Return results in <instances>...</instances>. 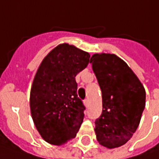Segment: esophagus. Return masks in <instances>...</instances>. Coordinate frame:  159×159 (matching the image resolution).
<instances>
[{"instance_id":"obj_1","label":"esophagus","mask_w":159,"mask_h":159,"mask_svg":"<svg viewBox=\"0 0 159 159\" xmlns=\"http://www.w3.org/2000/svg\"><path fill=\"white\" fill-rule=\"evenodd\" d=\"M89 99H85V100H84V104H85V106L86 107H88L89 106Z\"/></svg>"}]
</instances>
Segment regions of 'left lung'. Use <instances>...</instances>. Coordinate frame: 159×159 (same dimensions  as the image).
<instances>
[{
    "mask_svg": "<svg viewBox=\"0 0 159 159\" xmlns=\"http://www.w3.org/2000/svg\"><path fill=\"white\" fill-rule=\"evenodd\" d=\"M90 64L102 90V112L95 120L98 143L108 149L126 143L140 124L146 93L130 67L114 54H95Z\"/></svg>",
    "mask_w": 159,
    "mask_h": 159,
    "instance_id": "8db88e82",
    "label": "left lung"
}]
</instances>
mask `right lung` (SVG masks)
<instances>
[{
    "label": "right lung",
    "instance_id": "obj_1",
    "mask_svg": "<svg viewBox=\"0 0 159 159\" xmlns=\"http://www.w3.org/2000/svg\"><path fill=\"white\" fill-rule=\"evenodd\" d=\"M90 55L67 43L56 47L41 62L30 94L32 118L47 143L63 145L76 136L85 106L77 95L75 77Z\"/></svg>",
    "mask_w": 159,
    "mask_h": 159
}]
</instances>
